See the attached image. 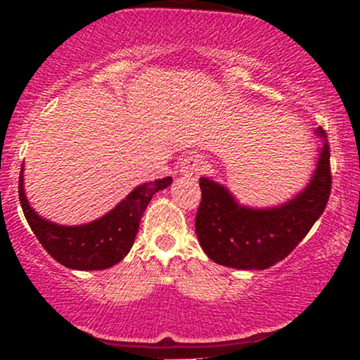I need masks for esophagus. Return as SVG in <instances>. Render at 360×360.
<instances>
[{
  "mask_svg": "<svg viewBox=\"0 0 360 360\" xmlns=\"http://www.w3.org/2000/svg\"><path fill=\"white\" fill-rule=\"evenodd\" d=\"M203 159L198 155H189L183 160V166H181V172L186 177H198L203 172Z\"/></svg>",
  "mask_w": 360,
  "mask_h": 360,
  "instance_id": "1",
  "label": "esophagus"
}]
</instances>
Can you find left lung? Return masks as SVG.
I'll return each mask as SVG.
<instances>
[{
  "label": "left lung",
  "instance_id": "1",
  "mask_svg": "<svg viewBox=\"0 0 360 360\" xmlns=\"http://www.w3.org/2000/svg\"><path fill=\"white\" fill-rule=\"evenodd\" d=\"M318 137L325 139L321 128ZM311 181L298 196L276 208L238 205L226 188L200 177L196 235L210 259L233 269H267L288 257L326 208L332 189L330 147L323 143Z\"/></svg>",
  "mask_w": 360,
  "mask_h": 360
}]
</instances>
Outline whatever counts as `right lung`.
Wrapping results in <instances>:
<instances>
[{
    "label": "right lung",
    "mask_w": 360,
    "mask_h": 360,
    "mask_svg": "<svg viewBox=\"0 0 360 360\" xmlns=\"http://www.w3.org/2000/svg\"><path fill=\"white\" fill-rule=\"evenodd\" d=\"M171 183L172 177H164L140 184L105 217L77 226L57 225L35 213L25 196L23 167L20 171L18 196L32 232L57 262L69 269L100 271L118 264L130 252L140 218L152 196Z\"/></svg>",
    "instance_id": "1"
}]
</instances>
